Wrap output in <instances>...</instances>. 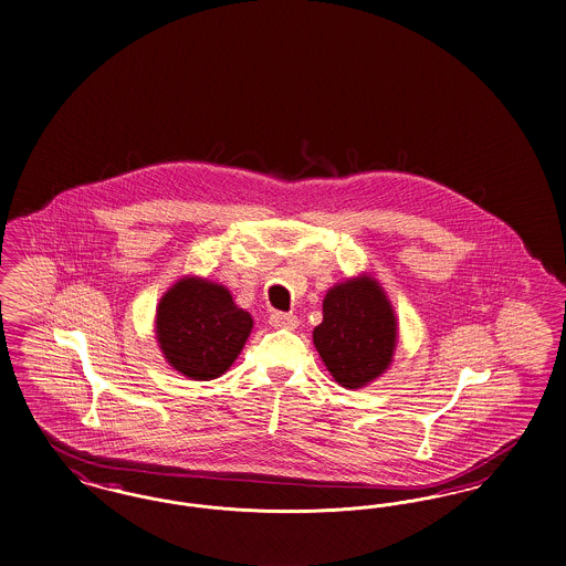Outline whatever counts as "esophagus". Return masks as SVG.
I'll return each instance as SVG.
<instances>
[{
  "label": "esophagus",
  "mask_w": 566,
  "mask_h": 566,
  "mask_svg": "<svg viewBox=\"0 0 566 566\" xmlns=\"http://www.w3.org/2000/svg\"><path fill=\"white\" fill-rule=\"evenodd\" d=\"M272 327H285V329H295L297 327V317L287 315V313H272L271 315Z\"/></svg>",
  "instance_id": "1"
}]
</instances>
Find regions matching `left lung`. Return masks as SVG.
I'll list each match as a JSON object with an SVG mask.
<instances>
[{"instance_id": "1", "label": "left lung", "mask_w": 566, "mask_h": 566, "mask_svg": "<svg viewBox=\"0 0 566 566\" xmlns=\"http://www.w3.org/2000/svg\"><path fill=\"white\" fill-rule=\"evenodd\" d=\"M313 343L340 387L364 389L380 378L397 348V317L382 285L361 272L329 287Z\"/></svg>"}]
</instances>
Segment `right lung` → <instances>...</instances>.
<instances>
[{"instance_id": "add662e5", "label": "right lung", "mask_w": 566, "mask_h": 566, "mask_svg": "<svg viewBox=\"0 0 566 566\" xmlns=\"http://www.w3.org/2000/svg\"><path fill=\"white\" fill-rule=\"evenodd\" d=\"M253 329L221 283L197 274L177 279L156 306L154 332L167 364L190 380H213L241 355Z\"/></svg>"}]
</instances>
